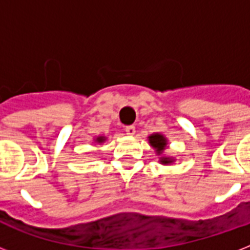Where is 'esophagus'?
I'll list each match as a JSON object with an SVG mask.
<instances>
[{
	"mask_svg": "<svg viewBox=\"0 0 250 250\" xmlns=\"http://www.w3.org/2000/svg\"><path fill=\"white\" fill-rule=\"evenodd\" d=\"M135 132H136L135 125H127V127H125V133H127V135H129V136H133V135H135Z\"/></svg>",
	"mask_w": 250,
	"mask_h": 250,
	"instance_id": "1",
	"label": "esophagus"
}]
</instances>
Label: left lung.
<instances>
[{"label": "left lung", "mask_w": 250, "mask_h": 250, "mask_svg": "<svg viewBox=\"0 0 250 250\" xmlns=\"http://www.w3.org/2000/svg\"><path fill=\"white\" fill-rule=\"evenodd\" d=\"M149 143H150V145H152L153 148L157 149L158 154L164 152L165 146H166V139H165L162 135H160V133H154V135H152V136H149ZM161 162L167 165V164H171L172 161L166 158V157H162V158H161Z\"/></svg>", "instance_id": "left-lung-1"}]
</instances>
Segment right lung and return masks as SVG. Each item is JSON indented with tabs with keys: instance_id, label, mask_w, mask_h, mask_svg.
Returning <instances> with one entry per match:
<instances>
[{
	"instance_id": "obj_1",
	"label": "right lung",
	"mask_w": 250,
	"mask_h": 250,
	"mask_svg": "<svg viewBox=\"0 0 250 250\" xmlns=\"http://www.w3.org/2000/svg\"><path fill=\"white\" fill-rule=\"evenodd\" d=\"M104 140H105V137H97V141H98V143H102V141H104Z\"/></svg>"
}]
</instances>
